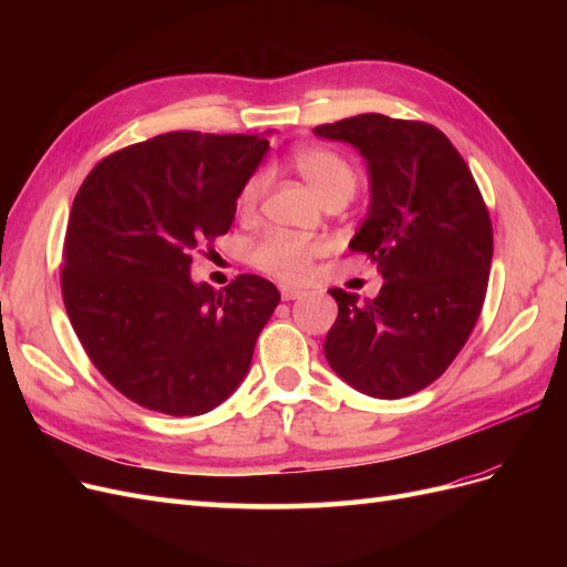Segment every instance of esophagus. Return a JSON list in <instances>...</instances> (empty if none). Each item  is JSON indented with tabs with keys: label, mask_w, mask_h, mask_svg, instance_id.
I'll return each mask as SVG.
<instances>
[{
	"label": "esophagus",
	"mask_w": 567,
	"mask_h": 567,
	"mask_svg": "<svg viewBox=\"0 0 567 567\" xmlns=\"http://www.w3.org/2000/svg\"><path fill=\"white\" fill-rule=\"evenodd\" d=\"M279 290H281V298H284V300H298V298L305 296V290L293 288V286H281Z\"/></svg>",
	"instance_id": "esophagus-1"
}]
</instances>
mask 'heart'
Masks as SVG:
<instances>
[{
    "label": "heart",
    "instance_id": "b5f03b06",
    "mask_svg": "<svg viewBox=\"0 0 567 567\" xmlns=\"http://www.w3.org/2000/svg\"><path fill=\"white\" fill-rule=\"evenodd\" d=\"M290 163L302 175V179L312 186V192L329 203L333 198L350 200L357 192L359 175L354 165L342 153L326 146H300L290 153ZM267 177L255 173L246 179L238 192L236 208L241 215H250L262 198ZM326 252L321 238L298 236L288 231H269L260 241H255L250 250L252 265L281 281H302L312 269V262Z\"/></svg>",
    "mask_w": 567,
    "mask_h": 567
}]
</instances>
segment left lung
<instances>
[{
    "label": "left lung",
    "instance_id": "obj_1",
    "mask_svg": "<svg viewBox=\"0 0 567 567\" xmlns=\"http://www.w3.org/2000/svg\"><path fill=\"white\" fill-rule=\"evenodd\" d=\"M369 163L371 208L350 241L379 267V298L333 288L338 319L323 342L342 381L400 400L437 381L483 310L494 250L483 194L435 125L362 113L315 127Z\"/></svg>",
    "mask_w": 567,
    "mask_h": 567
}]
</instances>
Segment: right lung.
Masks as SVG:
<instances>
[{"mask_svg":"<svg viewBox=\"0 0 567 567\" xmlns=\"http://www.w3.org/2000/svg\"><path fill=\"white\" fill-rule=\"evenodd\" d=\"M267 148L252 134L167 132L84 177L65 227L63 305L92 364L134 404L198 416L248 373L277 286L241 274L215 290L188 269L229 231Z\"/></svg>","mask_w":567,"mask_h":567,"instance_id":"obj_1","label":"right lung"}]
</instances>
